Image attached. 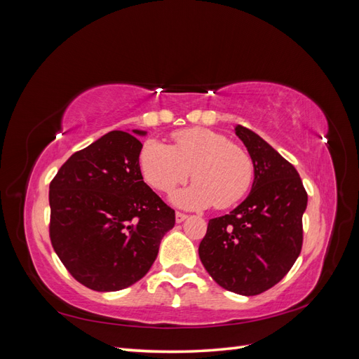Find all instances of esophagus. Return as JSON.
<instances>
[{
    "label": "esophagus",
    "mask_w": 359,
    "mask_h": 359,
    "mask_svg": "<svg viewBox=\"0 0 359 359\" xmlns=\"http://www.w3.org/2000/svg\"><path fill=\"white\" fill-rule=\"evenodd\" d=\"M187 217H188L187 214H183V212H176V222H177V223H182L183 220H187Z\"/></svg>",
    "instance_id": "esophagus-1"
}]
</instances>
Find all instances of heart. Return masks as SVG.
Instances as JSON below:
<instances>
[{
    "label": "heart",
    "instance_id": "b5f03b06",
    "mask_svg": "<svg viewBox=\"0 0 359 359\" xmlns=\"http://www.w3.org/2000/svg\"><path fill=\"white\" fill-rule=\"evenodd\" d=\"M139 170L149 187L168 193L189 174V187L171 196L174 205L187 210L229 208L251 188L254 163L243 148L226 136L205 128L182 130L172 135V145L148 139L140 148Z\"/></svg>",
    "mask_w": 359,
    "mask_h": 359
}]
</instances>
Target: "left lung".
I'll return each instance as SVG.
<instances>
[{"label": "left lung", "mask_w": 359, "mask_h": 359, "mask_svg": "<svg viewBox=\"0 0 359 359\" xmlns=\"http://www.w3.org/2000/svg\"><path fill=\"white\" fill-rule=\"evenodd\" d=\"M236 135L254 163L249 196L208 223L198 257L212 280L240 295H258L285 277L302 252L307 193L292 163L246 127Z\"/></svg>", "instance_id": "1"}]
</instances>
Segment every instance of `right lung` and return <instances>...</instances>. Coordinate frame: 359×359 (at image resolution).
Listing matches in <instances>:
<instances>
[{"label": "right lung", "instance_id": "1", "mask_svg": "<svg viewBox=\"0 0 359 359\" xmlns=\"http://www.w3.org/2000/svg\"><path fill=\"white\" fill-rule=\"evenodd\" d=\"M147 131H110L72 154L50 183V240L74 280L97 292L135 285L151 268L174 210L139 170Z\"/></svg>", "mask_w": 359, "mask_h": 359}]
</instances>
